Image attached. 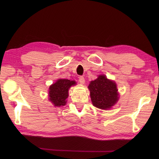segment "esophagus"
<instances>
[{"mask_svg":"<svg viewBox=\"0 0 159 159\" xmlns=\"http://www.w3.org/2000/svg\"><path fill=\"white\" fill-rule=\"evenodd\" d=\"M79 81H80V84H84L85 83V78H84V76H80Z\"/></svg>","mask_w":159,"mask_h":159,"instance_id":"esophagus-1","label":"esophagus"}]
</instances>
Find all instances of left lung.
I'll list each match as a JSON object with an SVG mask.
<instances>
[{"label": "left lung", "instance_id": "obj_1", "mask_svg": "<svg viewBox=\"0 0 159 159\" xmlns=\"http://www.w3.org/2000/svg\"><path fill=\"white\" fill-rule=\"evenodd\" d=\"M88 89L91 102L99 109L107 110L111 108L119 98L116 84L108 80L105 75H99L97 79L91 81Z\"/></svg>", "mask_w": 159, "mask_h": 159}]
</instances>
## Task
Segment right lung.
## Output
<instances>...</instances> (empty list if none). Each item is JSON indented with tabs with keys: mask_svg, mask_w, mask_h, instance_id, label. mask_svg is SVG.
<instances>
[{
	"mask_svg": "<svg viewBox=\"0 0 159 159\" xmlns=\"http://www.w3.org/2000/svg\"><path fill=\"white\" fill-rule=\"evenodd\" d=\"M75 81L67 79H59L49 88V100L55 107H62L66 104L68 90L75 85Z\"/></svg>",
	"mask_w": 159,
	"mask_h": 159,
	"instance_id": "obj_1",
	"label": "right lung"
}]
</instances>
